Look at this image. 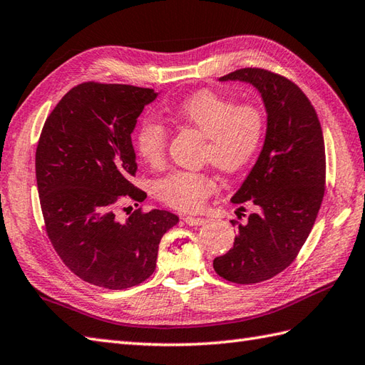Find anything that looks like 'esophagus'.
Segmentation results:
<instances>
[{
    "instance_id": "esophagus-1",
    "label": "esophagus",
    "mask_w": 365,
    "mask_h": 365,
    "mask_svg": "<svg viewBox=\"0 0 365 365\" xmlns=\"http://www.w3.org/2000/svg\"><path fill=\"white\" fill-rule=\"evenodd\" d=\"M184 222H185V225H189V226H200V225H203L206 220H205V218H201V217L185 215L184 217Z\"/></svg>"
}]
</instances>
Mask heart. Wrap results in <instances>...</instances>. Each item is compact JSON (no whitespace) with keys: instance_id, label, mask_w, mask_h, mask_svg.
<instances>
[{"instance_id":"1","label":"heart","mask_w":365,"mask_h":365,"mask_svg":"<svg viewBox=\"0 0 365 365\" xmlns=\"http://www.w3.org/2000/svg\"><path fill=\"white\" fill-rule=\"evenodd\" d=\"M167 115L195 129L206 139L203 159L223 173H236L250 164L264 139V115L251 103L236 104L214 91H201L165 109ZM167 128L155 118L143 120L135 131L139 156L151 167L165 160ZM215 190L214 178L206 172L176 170L158 181L156 193L170 207L198 210Z\"/></svg>"}]
</instances>
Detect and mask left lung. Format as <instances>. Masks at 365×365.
<instances>
[{"instance_id":"obj_1","label":"left lung","mask_w":365,"mask_h":365,"mask_svg":"<svg viewBox=\"0 0 365 365\" xmlns=\"http://www.w3.org/2000/svg\"><path fill=\"white\" fill-rule=\"evenodd\" d=\"M220 81H245L261 93L267 134L261 155L232 203L255 212L237 225L234 245L214 270L236 284L277 277L295 261L325 195L327 158L322 126L309 98L292 81L265 68H240Z\"/></svg>"}]
</instances>
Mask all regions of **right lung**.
<instances>
[{"instance_id": "right-lung-1", "label": "right lung", "mask_w": 365, "mask_h": 365, "mask_svg": "<svg viewBox=\"0 0 365 365\" xmlns=\"http://www.w3.org/2000/svg\"><path fill=\"white\" fill-rule=\"evenodd\" d=\"M156 96L153 88L88 81L63 95L40 134L36 178L48 239L93 286L123 290L150 278L162 236L180 222L168 210L142 207L125 222L117 217L123 201L147 198L131 182V133Z\"/></svg>"}]
</instances>
